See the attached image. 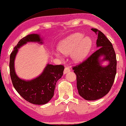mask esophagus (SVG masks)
<instances>
[{
	"instance_id": "1",
	"label": "esophagus",
	"mask_w": 126,
	"mask_h": 126,
	"mask_svg": "<svg viewBox=\"0 0 126 126\" xmlns=\"http://www.w3.org/2000/svg\"><path fill=\"white\" fill-rule=\"evenodd\" d=\"M70 68L69 67H65V69H64V72H63V74H66L68 73H69L70 72Z\"/></svg>"
}]
</instances>
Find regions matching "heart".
Returning a JSON list of instances; mask_svg holds the SVG:
<instances>
[{
    "mask_svg": "<svg viewBox=\"0 0 126 126\" xmlns=\"http://www.w3.org/2000/svg\"><path fill=\"white\" fill-rule=\"evenodd\" d=\"M92 46V41L88 36L84 37L81 33H75L62 41L59 45V51L64 55L71 53V57L74 61L81 62L87 57ZM54 54L58 58L61 55L54 51Z\"/></svg>",
    "mask_w": 126,
    "mask_h": 126,
    "instance_id": "b5f03b06",
    "label": "heart"
}]
</instances>
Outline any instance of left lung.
<instances>
[{
	"mask_svg": "<svg viewBox=\"0 0 126 126\" xmlns=\"http://www.w3.org/2000/svg\"><path fill=\"white\" fill-rule=\"evenodd\" d=\"M97 35L98 49L82 63L74 66L77 76L79 94L87 100H95L105 96L111 90L116 74V58L112 43L102 32L91 29ZM104 58L101 59L100 58ZM108 61L106 67L102 62Z\"/></svg>",
	"mask_w": 126,
	"mask_h": 126,
	"instance_id": "left-lung-1",
	"label": "left lung"
}]
</instances>
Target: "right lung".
I'll use <instances>...</instances> for the list:
<instances>
[{
    "instance_id": "obj_1",
    "label": "right lung",
    "mask_w": 126,
    "mask_h": 126,
    "mask_svg": "<svg viewBox=\"0 0 126 126\" xmlns=\"http://www.w3.org/2000/svg\"><path fill=\"white\" fill-rule=\"evenodd\" d=\"M28 42L43 44V39L38 34H31L21 39L10 54V73L15 89L27 101L34 105H44L49 101L54 95L57 81L62 77L64 67L62 65L47 64L40 75L30 80L19 78L16 75L14 62L18 49Z\"/></svg>"
}]
</instances>
